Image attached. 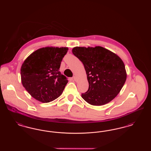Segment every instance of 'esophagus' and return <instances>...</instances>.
Returning <instances> with one entry per match:
<instances>
[{
  "label": "esophagus",
  "mask_w": 151,
  "mask_h": 151,
  "mask_svg": "<svg viewBox=\"0 0 151 151\" xmlns=\"http://www.w3.org/2000/svg\"><path fill=\"white\" fill-rule=\"evenodd\" d=\"M72 79H73L75 81H76V76H73Z\"/></svg>",
  "instance_id": "34e87169"
}]
</instances>
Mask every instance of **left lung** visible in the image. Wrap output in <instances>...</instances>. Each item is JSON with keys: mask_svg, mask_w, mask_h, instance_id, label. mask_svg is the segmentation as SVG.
Returning <instances> with one entry per match:
<instances>
[{"mask_svg": "<svg viewBox=\"0 0 151 151\" xmlns=\"http://www.w3.org/2000/svg\"><path fill=\"white\" fill-rule=\"evenodd\" d=\"M73 54L83 63L89 88L82 98L93 106H101L113 100L122 89L127 78L121 58L101 47H75Z\"/></svg>", "mask_w": 151, "mask_h": 151, "instance_id": "1", "label": "left lung"}]
</instances>
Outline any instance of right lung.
Returning <instances> with one entry per match:
<instances>
[{
	"instance_id": "right-lung-1",
	"label": "right lung",
	"mask_w": 151,
	"mask_h": 151,
	"mask_svg": "<svg viewBox=\"0 0 151 151\" xmlns=\"http://www.w3.org/2000/svg\"><path fill=\"white\" fill-rule=\"evenodd\" d=\"M68 48L47 46L33 52L22 64V84L30 96L43 103L59 97L68 83L59 71Z\"/></svg>"
}]
</instances>
